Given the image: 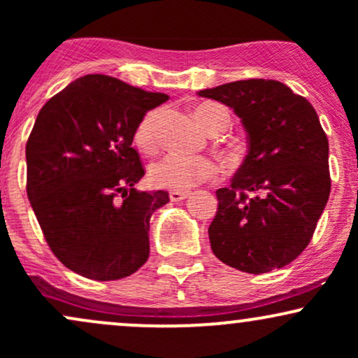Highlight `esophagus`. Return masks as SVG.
<instances>
[{
    "label": "esophagus",
    "instance_id": "34e87169",
    "mask_svg": "<svg viewBox=\"0 0 358 358\" xmlns=\"http://www.w3.org/2000/svg\"><path fill=\"white\" fill-rule=\"evenodd\" d=\"M188 195H190V193H188V192L171 190V192H170V200H171V202H182V200L188 199Z\"/></svg>",
    "mask_w": 358,
    "mask_h": 358
}]
</instances>
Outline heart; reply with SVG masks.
<instances>
[{"mask_svg":"<svg viewBox=\"0 0 358 358\" xmlns=\"http://www.w3.org/2000/svg\"><path fill=\"white\" fill-rule=\"evenodd\" d=\"M158 117L159 110H150L134 129V143L148 153L158 145V136H156ZM195 117L210 134L215 131H224L229 126V113L217 104H205L196 108ZM217 173H219V166L208 156L168 153L163 158L156 159L150 166L148 176L155 187L185 192L215 178Z\"/></svg>","mask_w":358,"mask_h":358,"instance_id":"heart-1","label":"heart"}]
</instances>
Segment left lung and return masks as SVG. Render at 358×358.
<instances>
[{
	"instance_id": "obj_1",
	"label": "left lung",
	"mask_w": 358,
	"mask_h": 358,
	"mask_svg": "<svg viewBox=\"0 0 358 358\" xmlns=\"http://www.w3.org/2000/svg\"><path fill=\"white\" fill-rule=\"evenodd\" d=\"M199 96L234 109L249 141L231 187L215 192L213 254L249 274L285 268L310 244L330 196L328 138L318 114L278 80L229 82Z\"/></svg>"
}]
</instances>
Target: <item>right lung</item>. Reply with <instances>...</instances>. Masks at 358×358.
Masks as SVG:
<instances>
[{"label": "right lung", "instance_id": "1", "mask_svg": "<svg viewBox=\"0 0 358 358\" xmlns=\"http://www.w3.org/2000/svg\"><path fill=\"white\" fill-rule=\"evenodd\" d=\"M168 101L90 73L40 109L27 143V193L45 241L65 268L96 281L136 273L150 256V219L168 192H138L133 146L148 110Z\"/></svg>", "mask_w": 358, "mask_h": 358}]
</instances>
